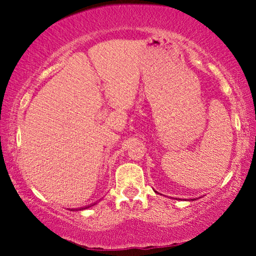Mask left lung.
<instances>
[{"label": "left lung", "mask_w": 256, "mask_h": 256, "mask_svg": "<svg viewBox=\"0 0 256 256\" xmlns=\"http://www.w3.org/2000/svg\"><path fill=\"white\" fill-rule=\"evenodd\" d=\"M192 201H193V200H192Z\"/></svg>", "instance_id": "1"}]
</instances>
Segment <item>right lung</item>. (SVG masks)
<instances>
[{"label": "right lung", "instance_id": "obj_1", "mask_svg": "<svg viewBox=\"0 0 256 256\" xmlns=\"http://www.w3.org/2000/svg\"><path fill=\"white\" fill-rule=\"evenodd\" d=\"M92 204H90V206H84V208H80V210H84V209H88V208H90L92 206Z\"/></svg>", "mask_w": 256, "mask_h": 256}]
</instances>
